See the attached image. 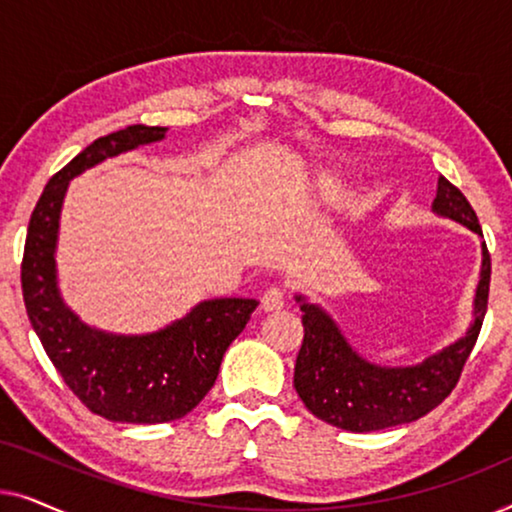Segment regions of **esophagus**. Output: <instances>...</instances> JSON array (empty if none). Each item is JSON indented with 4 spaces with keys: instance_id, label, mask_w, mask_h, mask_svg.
Returning a JSON list of instances; mask_svg holds the SVG:
<instances>
[{
    "instance_id": "esophagus-1",
    "label": "esophagus",
    "mask_w": 512,
    "mask_h": 512,
    "mask_svg": "<svg viewBox=\"0 0 512 512\" xmlns=\"http://www.w3.org/2000/svg\"><path fill=\"white\" fill-rule=\"evenodd\" d=\"M261 307L265 312H272V310H279V307H284V289H279V286H270V289L263 293Z\"/></svg>"
}]
</instances>
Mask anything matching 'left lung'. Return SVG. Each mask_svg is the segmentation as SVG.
Listing matches in <instances>:
<instances>
[{
  "instance_id": "left-lung-1",
  "label": "left lung",
  "mask_w": 512,
  "mask_h": 512,
  "mask_svg": "<svg viewBox=\"0 0 512 512\" xmlns=\"http://www.w3.org/2000/svg\"><path fill=\"white\" fill-rule=\"evenodd\" d=\"M433 209L482 235L471 202L445 177L438 179ZM489 277H492V258L485 244L471 331L440 354L412 368H380L363 361L359 354L352 352L333 321L317 305H307L298 296L303 303L300 310H303L305 335L296 359L293 384L305 408L324 422L354 433L389 429L429 415L457 387L461 370L478 342L487 312Z\"/></svg>"
}]
</instances>
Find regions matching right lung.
<instances>
[{"instance_id":"1","label":"right lung","mask_w":512,"mask_h":512,"mask_svg":"<svg viewBox=\"0 0 512 512\" xmlns=\"http://www.w3.org/2000/svg\"><path fill=\"white\" fill-rule=\"evenodd\" d=\"M165 128L128 125L95 139L48 181L27 226L20 284L48 359L90 412L111 422L163 424L188 415L214 387L221 359L256 300L216 298L165 331L121 338L83 326L55 286V237L69 179L100 160L163 139Z\"/></svg>"}]
</instances>
